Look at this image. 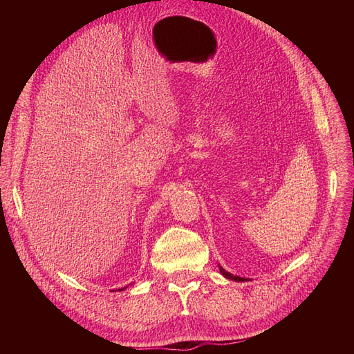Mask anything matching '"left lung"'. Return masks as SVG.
<instances>
[{
    "label": "left lung",
    "instance_id": "obj_1",
    "mask_svg": "<svg viewBox=\"0 0 354 354\" xmlns=\"http://www.w3.org/2000/svg\"><path fill=\"white\" fill-rule=\"evenodd\" d=\"M220 273L224 276V277H227V279H230V281H234V282H246L248 279H245V277H241V276H234V274H232V273H229V272H226L223 269V267L220 266Z\"/></svg>",
    "mask_w": 354,
    "mask_h": 354
}]
</instances>
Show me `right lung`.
<instances>
[{
    "label": "right lung",
    "mask_w": 354,
    "mask_h": 354,
    "mask_svg": "<svg viewBox=\"0 0 354 354\" xmlns=\"http://www.w3.org/2000/svg\"><path fill=\"white\" fill-rule=\"evenodd\" d=\"M127 286H124V288H121V289H118V291H124V289H125Z\"/></svg>",
    "instance_id": "add662e5"
}]
</instances>
